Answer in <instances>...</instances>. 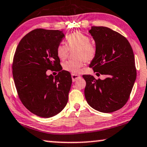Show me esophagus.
Here are the masks:
<instances>
[{
    "instance_id": "obj_1",
    "label": "esophagus",
    "mask_w": 147,
    "mask_h": 147,
    "mask_svg": "<svg viewBox=\"0 0 147 147\" xmlns=\"http://www.w3.org/2000/svg\"><path fill=\"white\" fill-rule=\"evenodd\" d=\"M71 77H72V80H73V81H75L76 79H78V78H79L80 77V75H78V74H72L71 75Z\"/></svg>"
}]
</instances>
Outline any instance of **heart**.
Wrapping results in <instances>:
<instances>
[{
    "instance_id": "1",
    "label": "heart",
    "mask_w": 147,
    "mask_h": 147,
    "mask_svg": "<svg viewBox=\"0 0 147 147\" xmlns=\"http://www.w3.org/2000/svg\"><path fill=\"white\" fill-rule=\"evenodd\" d=\"M67 45L60 44L57 47V53L60 59L65 60L69 55V49H77L76 60L69 61L63 64V69L72 73H78L84 65L85 61L89 62L94 59L96 53L95 45L90 42V37L78 30L72 32L67 37Z\"/></svg>"
}]
</instances>
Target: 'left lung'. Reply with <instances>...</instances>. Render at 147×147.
Instances as JSON below:
<instances>
[{
	"label": "left lung",
	"mask_w": 147,
	"mask_h": 147,
	"mask_svg": "<svg viewBox=\"0 0 147 147\" xmlns=\"http://www.w3.org/2000/svg\"><path fill=\"white\" fill-rule=\"evenodd\" d=\"M96 53L89 67L107 75L104 80L84 74V96L88 104L102 113L121 109L129 100L136 77L135 56L127 38L105 26H92L89 31ZM97 74V73H96Z\"/></svg>",
	"instance_id": "1"
}]
</instances>
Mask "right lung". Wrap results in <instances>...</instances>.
<instances>
[{
	"label": "right lung",
	"instance_id": "1",
	"mask_svg": "<svg viewBox=\"0 0 147 147\" xmlns=\"http://www.w3.org/2000/svg\"><path fill=\"white\" fill-rule=\"evenodd\" d=\"M64 36L61 30L34 29L21 39L14 53L12 75L18 96L38 117H52L67 104L71 74L64 70L55 78L46 74L47 69L61 71L57 49Z\"/></svg>",
	"mask_w": 147,
	"mask_h": 147
}]
</instances>
